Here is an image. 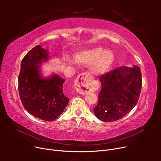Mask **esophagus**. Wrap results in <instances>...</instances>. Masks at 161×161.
<instances>
[{"label":"esophagus","instance_id":"obj_1","mask_svg":"<svg viewBox=\"0 0 161 161\" xmlns=\"http://www.w3.org/2000/svg\"><path fill=\"white\" fill-rule=\"evenodd\" d=\"M91 77L89 73L82 72L75 80V89L80 94L85 95L91 91L90 86Z\"/></svg>","mask_w":161,"mask_h":161}]
</instances>
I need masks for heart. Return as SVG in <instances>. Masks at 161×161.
I'll return each mask as SVG.
<instances>
[{
    "mask_svg": "<svg viewBox=\"0 0 161 161\" xmlns=\"http://www.w3.org/2000/svg\"><path fill=\"white\" fill-rule=\"evenodd\" d=\"M114 56L112 52L104 50L101 47H96L89 50L78 52L76 59L84 64H92V71L95 75L104 73L112 64Z\"/></svg>",
    "mask_w": 161,
    "mask_h": 161,
    "instance_id": "heart-1",
    "label": "heart"
}]
</instances>
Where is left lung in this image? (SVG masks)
I'll return each mask as SVG.
<instances>
[{"label": "left lung", "instance_id": "8db88e82", "mask_svg": "<svg viewBox=\"0 0 161 161\" xmlns=\"http://www.w3.org/2000/svg\"><path fill=\"white\" fill-rule=\"evenodd\" d=\"M101 90L93 112L99 119L109 122L128 114L137 104L142 88L138 66L119 67L99 77Z\"/></svg>", "mask_w": 161, "mask_h": 161}]
</instances>
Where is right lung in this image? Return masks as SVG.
Returning a JSON list of instances; mask_svg holds the SVG:
<instances>
[{
    "mask_svg": "<svg viewBox=\"0 0 161 161\" xmlns=\"http://www.w3.org/2000/svg\"><path fill=\"white\" fill-rule=\"evenodd\" d=\"M47 57V50L40 46L34 47L24 56L18 77V89L21 103L29 113L50 121L62 114L69 98L62 90L64 79L56 75L48 79L40 76L39 64Z\"/></svg>",
    "mask_w": 161,
    "mask_h": 161,
    "instance_id": "1",
    "label": "right lung"
}]
</instances>
